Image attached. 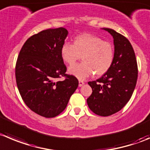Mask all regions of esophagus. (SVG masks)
<instances>
[{"instance_id":"esophagus-1","label":"esophagus","mask_w":150,"mask_h":150,"mask_svg":"<svg viewBox=\"0 0 150 150\" xmlns=\"http://www.w3.org/2000/svg\"><path fill=\"white\" fill-rule=\"evenodd\" d=\"M84 84H85V82H84L83 81H81V80L79 81V87H82Z\"/></svg>"}]
</instances>
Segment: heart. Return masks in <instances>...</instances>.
Instances as JSON below:
<instances>
[{"instance_id":"obj_1","label":"heart","mask_w":150,"mask_h":150,"mask_svg":"<svg viewBox=\"0 0 150 150\" xmlns=\"http://www.w3.org/2000/svg\"><path fill=\"white\" fill-rule=\"evenodd\" d=\"M62 60L73 65L82 57L83 62L68 68V72L79 79H85L94 72L102 76L112 66L115 56L114 47L108 41L91 34L79 35L73 40L72 45L65 42L60 48Z\"/></svg>"}]
</instances>
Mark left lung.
<instances>
[{"label":"left lung","instance_id":"left-lung-1","mask_svg":"<svg viewBox=\"0 0 150 150\" xmlns=\"http://www.w3.org/2000/svg\"><path fill=\"white\" fill-rule=\"evenodd\" d=\"M103 29L113 38V63L102 77L88 82L93 92L87 103L95 114L108 116L119 112L130 99L136 85L138 65L129 41L113 29Z\"/></svg>","mask_w":150,"mask_h":150}]
</instances>
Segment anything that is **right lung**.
<instances>
[{
  "label": "right lung",
  "instance_id": "1",
  "mask_svg": "<svg viewBox=\"0 0 150 150\" xmlns=\"http://www.w3.org/2000/svg\"><path fill=\"white\" fill-rule=\"evenodd\" d=\"M68 32L65 28H49L30 37L23 45L15 66L18 91L33 112L53 118L66 108L79 85L67 68L60 48ZM63 76L64 81L58 79Z\"/></svg>",
  "mask_w": 150,
  "mask_h": 150
}]
</instances>
